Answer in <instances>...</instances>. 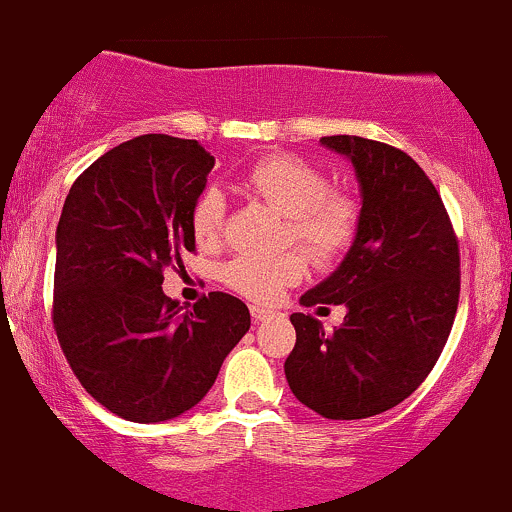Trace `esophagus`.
Listing matches in <instances>:
<instances>
[{"mask_svg":"<svg viewBox=\"0 0 512 512\" xmlns=\"http://www.w3.org/2000/svg\"><path fill=\"white\" fill-rule=\"evenodd\" d=\"M250 314H252V321H255V324H262V321H270V319H274V316H277V311H272V309H262V306H252Z\"/></svg>","mask_w":512,"mask_h":512,"instance_id":"1","label":"esophagus"}]
</instances>
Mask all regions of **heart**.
I'll return each mask as SVG.
<instances>
[{"label":"heart","instance_id":"heart-1","mask_svg":"<svg viewBox=\"0 0 512 512\" xmlns=\"http://www.w3.org/2000/svg\"><path fill=\"white\" fill-rule=\"evenodd\" d=\"M247 191L287 218L284 242H294L319 265H331L353 247L360 230V203L351 193L333 191L331 181L311 161L274 154L257 161L242 179ZM225 196L206 188L191 208V233L201 247H215L225 230ZM304 277L299 255L238 257L223 267V282L252 301H274Z\"/></svg>","mask_w":512,"mask_h":512}]
</instances>
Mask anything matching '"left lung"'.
<instances>
[{"instance_id": "1", "label": "left lung", "mask_w": 512, "mask_h": 512, "mask_svg": "<svg viewBox=\"0 0 512 512\" xmlns=\"http://www.w3.org/2000/svg\"><path fill=\"white\" fill-rule=\"evenodd\" d=\"M321 144L353 164L360 230L331 277L299 301L343 304L326 333L292 314L297 343L284 363L301 405L326 419L392 410L432 373L459 306V242L439 191L412 157L390 144L336 134Z\"/></svg>"}]
</instances>
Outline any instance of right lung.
Returning <instances> with one entry per match:
<instances>
[{
	"label": "right lung",
	"instance_id": "obj_1",
	"mask_svg": "<svg viewBox=\"0 0 512 512\" xmlns=\"http://www.w3.org/2000/svg\"><path fill=\"white\" fill-rule=\"evenodd\" d=\"M213 164L196 139L142 134L93 161L63 203L53 328L80 385L129 422L196 407L250 328L230 294L184 311L161 289L164 272L196 250L191 208Z\"/></svg>",
	"mask_w": 512,
	"mask_h": 512
}]
</instances>
